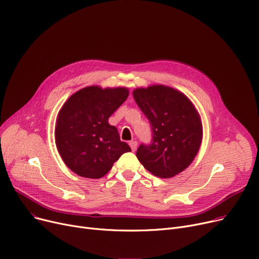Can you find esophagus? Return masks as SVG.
Here are the masks:
<instances>
[{
	"label": "esophagus",
	"mask_w": 259,
	"mask_h": 259,
	"mask_svg": "<svg viewBox=\"0 0 259 259\" xmlns=\"http://www.w3.org/2000/svg\"><path fill=\"white\" fill-rule=\"evenodd\" d=\"M129 145H130L131 150H132L133 152L137 150V147H138V142H137V141H131V142L129 143Z\"/></svg>",
	"instance_id": "obj_1"
}]
</instances>
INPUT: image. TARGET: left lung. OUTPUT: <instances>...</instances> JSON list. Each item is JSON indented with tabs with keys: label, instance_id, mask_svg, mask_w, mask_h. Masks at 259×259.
<instances>
[{
	"label": "left lung",
	"instance_id": "1",
	"mask_svg": "<svg viewBox=\"0 0 259 259\" xmlns=\"http://www.w3.org/2000/svg\"><path fill=\"white\" fill-rule=\"evenodd\" d=\"M133 97L152 131L151 143L141 144L138 148L139 161L160 178L183 171L194 161L202 141L200 115L192 102L165 85L136 89Z\"/></svg>",
	"mask_w": 259,
	"mask_h": 259
}]
</instances>
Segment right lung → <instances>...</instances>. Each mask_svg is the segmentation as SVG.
Listing matches in <instances>:
<instances>
[{
	"mask_svg": "<svg viewBox=\"0 0 259 259\" xmlns=\"http://www.w3.org/2000/svg\"><path fill=\"white\" fill-rule=\"evenodd\" d=\"M129 95L128 89L87 87L66 100L57 116L55 141L65 165L76 175L99 179L119 156L131 151L109 117Z\"/></svg>",
	"mask_w": 259,
	"mask_h": 259,
	"instance_id": "add662e5",
	"label": "right lung"
}]
</instances>
